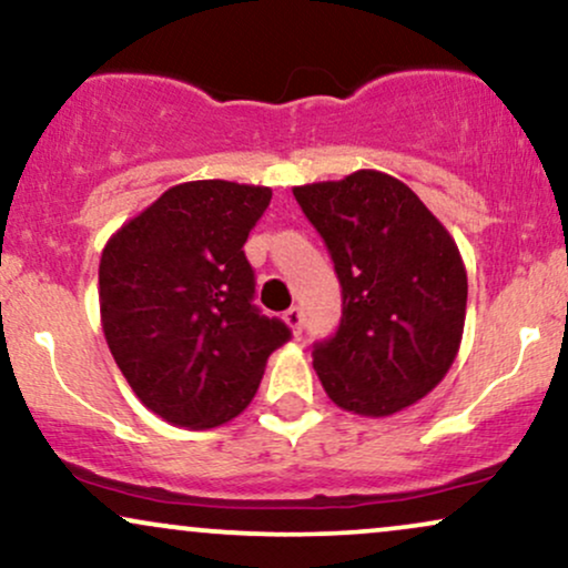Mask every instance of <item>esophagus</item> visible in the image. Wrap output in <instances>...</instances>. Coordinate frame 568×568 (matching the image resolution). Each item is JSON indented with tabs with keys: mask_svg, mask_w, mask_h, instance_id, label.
<instances>
[{
	"mask_svg": "<svg viewBox=\"0 0 568 568\" xmlns=\"http://www.w3.org/2000/svg\"><path fill=\"white\" fill-rule=\"evenodd\" d=\"M283 320H285V323H288V327H291L293 333H302V325H304L302 306H291V310L283 314Z\"/></svg>",
	"mask_w": 568,
	"mask_h": 568,
	"instance_id": "34e87169",
	"label": "esophagus"
}]
</instances>
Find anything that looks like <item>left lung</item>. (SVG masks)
Listing matches in <instances>:
<instances>
[{
	"label": "left lung",
	"mask_w": 568,
	"mask_h": 568,
	"mask_svg": "<svg viewBox=\"0 0 568 568\" xmlns=\"http://www.w3.org/2000/svg\"><path fill=\"white\" fill-rule=\"evenodd\" d=\"M344 293L314 371L341 409L386 418L442 384L466 325L468 277L447 227L405 182L359 169L293 187Z\"/></svg>",
	"instance_id": "obj_1"
}]
</instances>
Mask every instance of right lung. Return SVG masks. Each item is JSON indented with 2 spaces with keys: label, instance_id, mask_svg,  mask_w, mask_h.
<instances>
[{
  "label": "right lung",
  "instance_id": "1",
  "mask_svg": "<svg viewBox=\"0 0 568 568\" xmlns=\"http://www.w3.org/2000/svg\"><path fill=\"white\" fill-rule=\"evenodd\" d=\"M258 184L169 187L115 230L100 256V320L136 399L182 428H216L254 399L288 325L251 304L243 254L270 206Z\"/></svg>",
  "mask_w": 568,
  "mask_h": 568
}]
</instances>
